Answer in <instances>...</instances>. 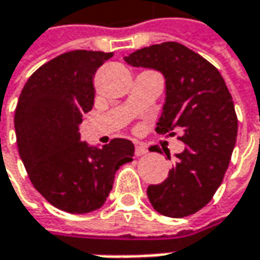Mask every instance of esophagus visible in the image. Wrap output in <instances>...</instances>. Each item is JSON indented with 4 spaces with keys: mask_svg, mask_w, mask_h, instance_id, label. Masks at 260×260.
Listing matches in <instances>:
<instances>
[{
    "mask_svg": "<svg viewBox=\"0 0 260 260\" xmlns=\"http://www.w3.org/2000/svg\"><path fill=\"white\" fill-rule=\"evenodd\" d=\"M146 152H148V149H146V146H145V145L136 143V149H135V153H136V156H142V155H145Z\"/></svg>",
    "mask_w": 260,
    "mask_h": 260,
    "instance_id": "obj_1",
    "label": "esophagus"
}]
</instances>
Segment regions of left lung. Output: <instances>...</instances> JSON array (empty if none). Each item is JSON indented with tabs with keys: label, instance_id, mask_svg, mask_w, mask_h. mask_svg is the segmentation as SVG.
I'll list each match as a JSON object with an SVG mask.
<instances>
[{
	"label": "left lung",
	"instance_id": "left-lung-1",
	"mask_svg": "<svg viewBox=\"0 0 260 260\" xmlns=\"http://www.w3.org/2000/svg\"><path fill=\"white\" fill-rule=\"evenodd\" d=\"M124 61L162 73L165 104L156 132L174 136L180 130L187 145L162 183L148 187L149 202L165 216L194 214L221 186L236 146L239 123L227 85L208 59L178 42L137 49Z\"/></svg>",
	"mask_w": 260,
	"mask_h": 260
}]
</instances>
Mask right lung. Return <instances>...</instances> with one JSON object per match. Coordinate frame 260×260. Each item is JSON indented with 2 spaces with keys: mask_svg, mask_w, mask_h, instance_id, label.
<instances>
[{
  "mask_svg": "<svg viewBox=\"0 0 260 260\" xmlns=\"http://www.w3.org/2000/svg\"><path fill=\"white\" fill-rule=\"evenodd\" d=\"M114 54L77 49L39 67L20 93L14 128L21 161L33 187L70 214L99 209L135 145L112 139L102 148L80 140L83 114L93 107L96 70Z\"/></svg>",
  "mask_w": 260,
  "mask_h": 260,
  "instance_id": "obj_1",
  "label": "right lung"
}]
</instances>
